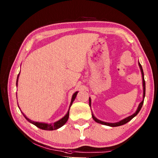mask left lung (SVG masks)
<instances>
[{
  "label": "left lung",
  "instance_id": "8db88e82",
  "mask_svg": "<svg viewBox=\"0 0 158 158\" xmlns=\"http://www.w3.org/2000/svg\"><path fill=\"white\" fill-rule=\"evenodd\" d=\"M138 64H139V68H140V70H141V75H142V82H143V100L141 102L139 103V105L138 107H137V109L136 110V111L133 114L131 115V116H128V117H126L125 118H123V120H121V121H120L118 122H116V123H107V122H104V121H100V120L98 119L97 118L95 117L94 114H93L92 113V117L93 120L95 122L98 123L100 124H102V125H107V126H110V127H117V126H120V125H124L125 123H127V122H129L130 121H131L134 117H135L138 114L139 112V111L141 110V107H142V105L143 104V100H144V98H145V93H146V83H145V80H144V74H143V69H142V67H141V64L139 63V61L138 62ZM89 106L91 107V99H90V98H89Z\"/></svg>",
  "mask_w": 158,
  "mask_h": 158
}]
</instances>
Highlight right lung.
I'll use <instances>...</instances> for the list:
<instances>
[{
    "label": "right lung",
    "instance_id": "add662e5",
    "mask_svg": "<svg viewBox=\"0 0 158 158\" xmlns=\"http://www.w3.org/2000/svg\"><path fill=\"white\" fill-rule=\"evenodd\" d=\"M19 74L20 73H19L18 76H17V83H16V85H17H17H18V79H19ZM77 93H78V91H77L74 93L72 96V100H71V102H70V105H69V107L68 109V111L67 112V114L65 115V116H63L62 118H60V120H58V121H56L53 123H42V122H36V121H32V120L29 119L28 118L26 117V115L23 113L22 111H21V113L23 115V116L25 117V118L27 120V121L33 124L34 125H35L36 127H37L38 128H40L42 130H57L58 128H60L65 124V123L68 121V118H69V108H70V106L73 105L74 100H75L76 98V96L77 95ZM19 106V105H18ZM20 109V108H19Z\"/></svg>",
    "mask_w": 158,
    "mask_h": 158
}]
</instances>
